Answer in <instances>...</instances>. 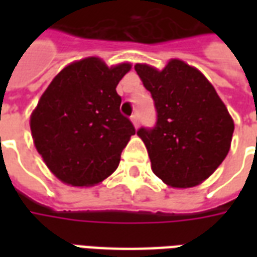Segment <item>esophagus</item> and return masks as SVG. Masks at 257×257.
<instances>
[{
    "instance_id": "obj_1",
    "label": "esophagus",
    "mask_w": 257,
    "mask_h": 257,
    "mask_svg": "<svg viewBox=\"0 0 257 257\" xmlns=\"http://www.w3.org/2000/svg\"><path fill=\"white\" fill-rule=\"evenodd\" d=\"M131 119H132V123L135 125V128H138V126H139V115H138V114H134V115L131 117Z\"/></svg>"
}]
</instances>
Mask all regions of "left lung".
Wrapping results in <instances>:
<instances>
[{"instance_id": "left-lung-1", "label": "left lung", "mask_w": 257, "mask_h": 257, "mask_svg": "<svg viewBox=\"0 0 257 257\" xmlns=\"http://www.w3.org/2000/svg\"><path fill=\"white\" fill-rule=\"evenodd\" d=\"M157 110L154 128H140L151 169L171 187L202 183L215 172L231 145L234 122L205 75L179 59L164 70L136 64Z\"/></svg>"}]
</instances>
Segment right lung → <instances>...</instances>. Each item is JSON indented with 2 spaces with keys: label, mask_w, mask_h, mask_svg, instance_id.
Returning a JSON list of instances; mask_svg holds the SVG:
<instances>
[{
  "label": "right lung",
  "mask_w": 257,
  "mask_h": 257,
  "mask_svg": "<svg viewBox=\"0 0 257 257\" xmlns=\"http://www.w3.org/2000/svg\"><path fill=\"white\" fill-rule=\"evenodd\" d=\"M131 64L107 67L99 58L68 64L42 93L30 118L37 151L63 183L86 187L117 169L135 135L119 111L118 82Z\"/></svg>",
  "instance_id": "obj_1"
}]
</instances>
